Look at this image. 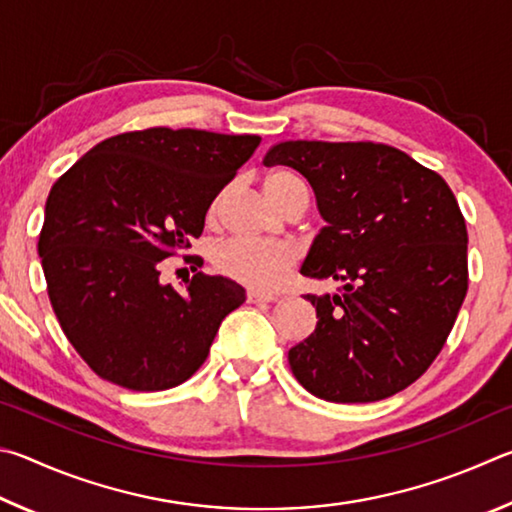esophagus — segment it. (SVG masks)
I'll use <instances>...</instances> for the list:
<instances>
[{"instance_id":"1","label":"esophagus","mask_w":512,"mask_h":512,"mask_svg":"<svg viewBox=\"0 0 512 512\" xmlns=\"http://www.w3.org/2000/svg\"><path fill=\"white\" fill-rule=\"evenodd\" d=\"M276 299H279V297H276V294H270V292H261V290H249L247 292L249 303H261V301L270 303V301H276Z\"/></svg>"}]
</instances>
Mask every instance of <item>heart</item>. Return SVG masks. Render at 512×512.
<instances>
[{
  "mask_svg": "<svg viewBox=\"0 0 512 512\" xmlns=\"http://www.w3.org/2000/svg\"><path fill=\"white\" fill-rule=\"evenodd\" d=\"M265 193L285 209L294 200L308 206L310 188L306 179L292 170H276L265 177ZM211 261L233 281H240L256 290H276L288 279L292 265L297 263V249L283 242H258L247 238L222 240L211 251Z\"/></svg>",
  "mask_w": 512,
  "mask_h": 512,
  "instance_id": "b5f03b06",
  "label": "heart"
}]
</instances>
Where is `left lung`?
I'll use <instances>...</instances> for the list:
<instances>
[{
  "mask_svg": "<svg viewBox=\"0 0 512 512\" xmlns=\"http://www.w3.org/2000/svg\"><path fill=\"white\" fill-rule=\"evenodd\" d=\"M263 164L308 179L326 227L301 274L342 281L308 294L317 328L290 348L294 378L328 402L407 389L441 353L468 292V231L445 179L384 143L281 141Z\"/></svg>",
  "mask_w": 512,
  "mask_h": 512,
  "instance_id": "8db88e82",
  "label": "left lung"
}]
</instances>
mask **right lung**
<instances>
[{
  "label": "right lung",
  "mask_w": 512,
  "mask_h": 512,
  "mask_svg": "<svg viewBox=\"0 0 512 512\" xmlns=\"http://www.w3.org/2000/svg\"><path fill=\"white\" fill-rule=\"evenodd\" d=\"M258 134L150 128L80 157L44 206L38 251L53 312L103 380L177 387L204 364L222 319L245 303L227 276L161 283V261L200 238L211 202L254 155Z\"/></svg>",
  "instance_id": "add662e5"
}]
</instances>
